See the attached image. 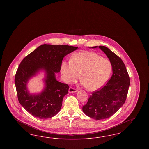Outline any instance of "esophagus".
<instances>
[{"label":"esophagus","instance_id":"esophagus-1","mask_svg":"<svg viewBox=\"0 0 149 149\" xmlns=\"http://www.w3.org/2000/svg\"><path fill=\"white\" fill-rule=\"evenodd\" d=\"M78 91L77 89L72 88V87H70L69 89V93H75L77 92Z\"/></svg>","mask_w":149,"mask_h":149}]
</instances>
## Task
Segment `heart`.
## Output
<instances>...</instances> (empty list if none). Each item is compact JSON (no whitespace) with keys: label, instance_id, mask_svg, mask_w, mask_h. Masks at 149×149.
Returning <instances> with one entry per match:
<instances>
[{"label":"heart","instance_id":"b5f03b06","mask_svg":"<svg viewBox=\"0 0 149 149\" xmlns=\"http://www.w3.org/2000/svg\"><path fill=\"white\" fill-rule=\"evenodd\" d=\"M112 70L111 62L93 52H79L71 57L70 61H63L61 72L64 81L75 82L81 74V84L94 91L106 84Z\"/></svg>","mask_w":149,"mask_h":149}]
</instances>
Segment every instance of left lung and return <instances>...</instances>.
<instances>
[{
    "instance_id": "1",
    "label": "left lung",
    "mask_w": 149,
    "mask_h": 149,
    "mask_svg": "<svg viewBox=\"0 0 149 149\" xmlns=\"http://www.w3.org/2000/svg\"><path fill=\"white\" fill-rule=\"evenodd\" d=\"M99 48L109 59L113 74L106 85L92 93L83 107L86 116L97 120L109 118L119 110L126 101L130 83L126 66L120 57L106 46H99Z\"/></svg>"
}]
</instances>
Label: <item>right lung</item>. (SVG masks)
<instances>
[{
	"instance_id": "right-lung-1",
	"label": "right lung",
	"mask_w": 149,
	"mask_h": 149,
	"mask_svg": "<svg viewBox=\"0 0 149 149\" xmlns=\"http://www.w3.org/2000/svg\"><path fill=\"white\" fill-rule=\"evenodd\" d=\"M78 48L68 45L44 44L22 60L16 72L14 82L18 101L29 113L40 119L51 118L58 113L69 86L57 81L55 74L60 71L64 57ZM40 70H44L47 73L45 89L39 95H30L27 91L26 83Z\"/></svg>"
}]
</instances>
